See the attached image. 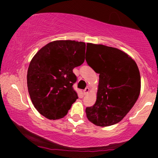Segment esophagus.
Here are the masks:
<instances>
[{
	"label": "esophagus",
	"mask_w": 158,
	"mask_h": 158,
	"mask_svg": "<svg viewBox=\"0 0 158 158\" xmlns=\"http://www.w3.org/2000/svg\"><path fill=\"white\" fill-rule=\"evenodd\" d=\"M89 91H90V88H88V87H87V88L84 90V94L85 95H86V94H88V93H89Z\"/></svg>",
	"instance_id": "1"
}]
</instances>
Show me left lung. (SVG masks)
<instances>
[{
    "label": "left lung",
    "mask_w": 158,
    "mask_h": 158,
    "mask_svg": "<svg viewBox=\"0 0 158 158\" xmlns=\"http://www.w3.org/2000/svg\"><path fill=\"white\" fill-rule=\"evenodd\" d=\"M87 49L90 53L85 60L99 74L97 101L85 109L87 117L97 126H112L126 117L138 99L139 68L131 56L117 48L88 43Z\"/></svg>",
    "instance_id": "1"
}]
</instances>
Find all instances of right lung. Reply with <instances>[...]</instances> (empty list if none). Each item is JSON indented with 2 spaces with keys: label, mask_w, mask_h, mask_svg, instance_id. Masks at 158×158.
I'll use <instances>...</instances> for the list:
<instances>
[{
  "label": "right lung",
  "mask_w": 158,
  "mask_h": 158,
  "mask_svg": "<svg viewBox=\"0 0 158 158\" xmlns=\"http://www.w3.org/2000/svg\"><path fill=\"white\" fill-rule=\"evenodd\" d=\"M85 42L57 40L41 48L27 70V88L32 104L50 119L63 118L78 99L73 88L76 67L84 62Z\"/></svg>",
  "instance_id": "obj_1"
}]
</instances>
